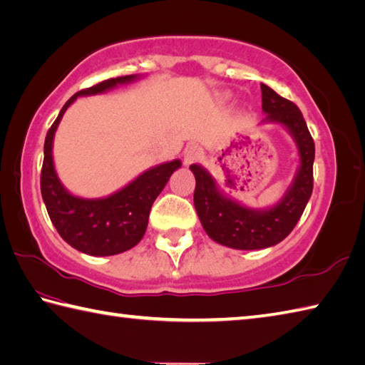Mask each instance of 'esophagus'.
Returning <instances> with one entry per match:
<instances>
[{
  "mask_svg": "<svg viewBox=\"0 0 365 365\" xmlns=\"http://www.w3.org/2000/svg\"><path fill=\"white\" fill-rule=\"evenodd\" d=\"M200 157V150L197 146H187L184 149V165H190Z\"/></svg>",
  "mask_w": 365,
  "mask_h": 365,
  "instance_id": "1",
  "label": "esophagus"
}]
</instances>
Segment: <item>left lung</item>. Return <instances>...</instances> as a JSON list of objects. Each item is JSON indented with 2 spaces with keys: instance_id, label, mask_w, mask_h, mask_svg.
Listing matches in <instances>:
<instances>
[{
  "instance_id": "obj_1",
  "label": "left lung",
  "mask_w": 365,
  "mask_h": 365,
  "mask_svg": "<svg viewBox=\"0 0 365 365\" xmlns=\"http://www.w3.org/2000/svg\"><path fill=\"white\" fill-rule=\"evenodd\" d=\"M262 91V123L284 127L297 146L299 167L279 200L268 208H250L219 189L202 165L192 163L195 176L194 205L205 232L216 243L233 250L252 251L278 245L289 235L313 192L314 143L300 109L265 84Z\"/></svg>"
}]
</instances>
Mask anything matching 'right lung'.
Returning a JSON list of instances; mask_svg holds the SVG:
<instances>
[{
	"mask_svg": "<svg viewBox=\"0 0 365 365\" xmlns=\"http://www.w3.org/2000/svg\"><path fill=\"white\" fill-rule=\"evenodd\" d=\"M140 78H143L141 74L122 76L74 93L61 108L58 118L46 135L44 162L41 171V194L44 205L60 237L74 250L88 256H114L132 250L141 242L148 227L150 206L167 185L170 176L181 168V160L175 159L155 165L114 194L84 198L71 194L60 181L53 165V136L66 109L76 98L105 93Z\"/></svg>",
	"mask_w": 365,
	"mask_h": 365,
	"instance_id": "obj_1",
	"label": "right lung"
}]
</instances>
